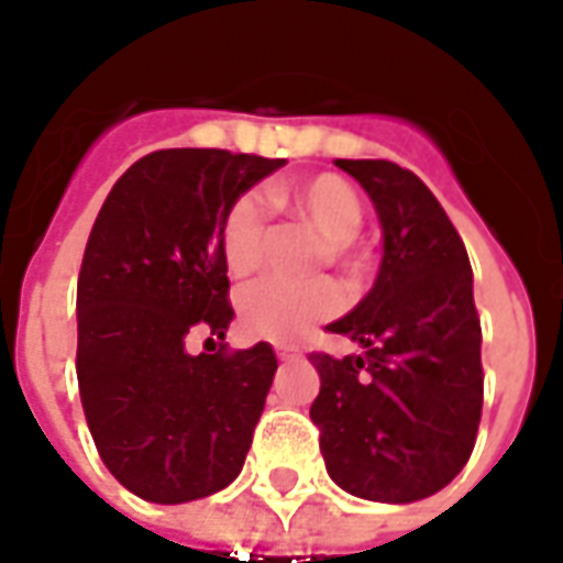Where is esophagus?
<instances>
[{
	"mask_svg": "<svg viewBox=\"0 0 563 563\" xmlns=\"http://www.w3.org/2000/svg\"><path fill=\"white\" fill-rule=\"evenodd\" d=\"M298 354H301L298 345H277V357H280V361H296Z\"/></svg>",
	"mask_w": 563,
	"mask_h": 563,
	"instance_id": "obj_1",
	"label": "esophagus"
}]
</instances>
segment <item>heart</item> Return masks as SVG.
Wrapping results in <instances>:
<instances>
[{
	"mask_svg": "<svg viewBox=\"0 0 563 563\" xmlns=\"http://www.w3.org/2000/svg\"><path fill=\"white\" fill-rule=\"evenodd\" d=\"M277 206L301 218L317 236L327 240L323 262H332L345 271L351 280H363L369 274V255L354 246L363 228V200L357 187L342 175H313L305 181L280 185L271 190ZM265 209L255 194H246L231 202L221 224V255L233 277H250L262 265L265 255ZM345 292L335 280H271L252 283L240 296V320L243 327L271 342H292L311 330L313 323L330 320L342 311Z\"/></svg>",
	"mask_w": 563,
	"mask_h": 563,
	"instance_id": "heart-1",
	"label": "heart"
}]
</instances>
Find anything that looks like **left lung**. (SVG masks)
I'll list each match as a JSON object with an SVG mask.
<instances>
[{"label": "left lung", "mask_w": 563, "mask_h": 563, "mask_svg": "<svg viewBox=\"0 0 563 563\" xmlns=\"http://www.w3.org/2000/svg\"><path fill=\"white\" fill-rule=\"evenodd\" d=\"M369 194L382 224L373 289L327 330L363 354H311V404L330 477L369 503H416L468 462L484 407L472 265L453 221L410 169L335 159Z\"/></svg>", "instance_id": "1"}]
</instances>
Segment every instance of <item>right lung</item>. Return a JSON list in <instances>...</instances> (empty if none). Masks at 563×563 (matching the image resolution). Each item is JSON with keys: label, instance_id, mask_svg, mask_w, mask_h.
Instances as JSON below:
<instances>
[{"label": "right lung", "instance_id": "right-lung-1", "mask_svg": "<svg viewBox=\"0 0 563 563\" xmlns=\"http://www.w3.org/2000/svg\"><path fill=\"white\" fill-rule=\"evenodd\" d=\"M280 166L212 147L147 153L95 218L76 289L79 397L110 474L147 503L212 496L246 462L274 347L190 354L187 339L231 327L221 224Z\"/></svg>", "mask_w": 563, "mask_h": 563}]
</instances>
